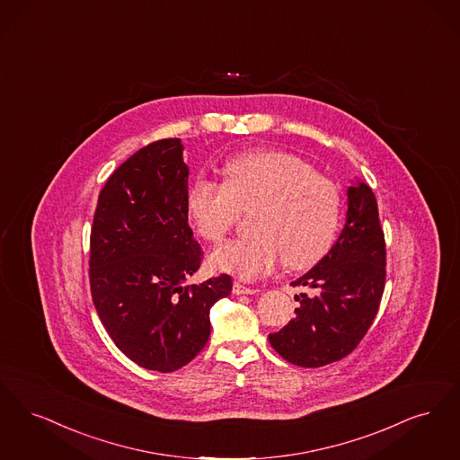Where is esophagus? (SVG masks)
I'll return each instance as SVG.
<instances>
[{
	"label": "esophagus",
	"instance_id": "obj_1",
	"mask_svg": "<svg viewBox=\"0 0 460 460\" xmlns=\"http://www.w3.org/2000/svg\"><path fill=\"white\" fill-rule=\"evenodd\" d=\"M232 292H234L235 296H254V294H258L260 290H258V288H252V287H247V285H243V283H240V281H234Z\"/></svg>",
	"mask_w": 460,
	"mask_h": 460
}]
</instances>
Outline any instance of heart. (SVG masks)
<instances>
[{
  "mask_svg": "<svg viewBox=\"0 0 460 460\" xmlns=\"http://www.w3.org/2000/svg\"><path fill=\"white\" fill-rule=\"evenodd\" d=\"M189 217L198 234L218 242L240 211H252L249 239L221 243L209 256L213 268L252 280L281 260L307 270L333 247L341 218L339 187L297 156L251 151L226 164V180H196L189 190Z\"/></svg>",
  "mask_w": 460,
  "mask_h": 460,
  "instance_id": "heart-1",
  "label": "heart"
}]
</instances>
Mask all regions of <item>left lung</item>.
<instances>
[{"mask_svg": "<svg viewBox=\"0 0 460 460\" xmlns=\"http://www.w3.org/2000/svg\"><path fill=\"white\" fill-rule=\"evenodd\" d=\"M385 235L369 185L347 189V218L323 260L292 281L307 292L296 296V318L270 333L271 347L300 367H321L349 356L375 320L385 288Z\"/></svg>", "mask_w": 460, "mask_h": 460, "instance_id": "1", "label": "left lung"}]
</instances>
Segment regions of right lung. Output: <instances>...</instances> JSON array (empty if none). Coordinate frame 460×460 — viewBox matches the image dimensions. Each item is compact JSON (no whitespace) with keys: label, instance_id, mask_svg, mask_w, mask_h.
<instances>
[{"label":"right lung","instance_id":"1","mask_svg":"<svg viewBox=\"0 0 460 460\" xmlns=\"http://www.w3.org/2000/svg\"><path fill=\"white\" fill-rule=\"evenodd\" d=\"M187 183L180 139L156 140L104 183L91 230L89 280L101 323L128 359L160 373L199 354L213 304L232 292L228 275L185 285L202 258Z\"/></svg>","mask_w":460,"mask_h":460}]
</instances>
